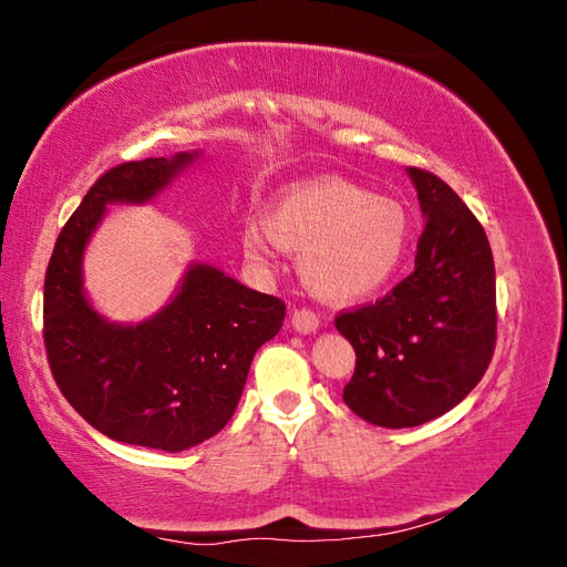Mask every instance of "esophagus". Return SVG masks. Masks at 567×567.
I'll return each instance as SVG.
<instances>
[{"label":"esophagus","instance_id":"34e87169","mask_svg":"<svg viewBox=\"0 0 567 567\" xmlns=\"http://www.w3.org/2000/svg\"><path fill=\"white\" fill-rule=\"evenodd\" d=\"M290 326L298 333H315L319 329V317L312 310H296L290 315Z\"/></svg>","mask_w":567,"mask_h":567}]
</instances>
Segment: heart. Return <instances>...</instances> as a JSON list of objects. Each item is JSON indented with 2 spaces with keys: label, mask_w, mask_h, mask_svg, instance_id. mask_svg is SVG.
<instances>
[{
  "label": "heart",
  "mask_w": 567,
  "mask_h": 567,
  "mask_svg": "<svg viewBox=\"0 0 567 567\" xmlns=\"http://www.w3.org/2000/svg\"><path fill=\"white\" fill-rule=\"evenodd\" d=\"M409 241L402 203L331 175L284 188L265 221L248 219L241 229V248L260 269L274 267L279 248L300 252L302 284L326 302H352L383 288Z\"/></svg>",
  "instance_id": "b5f03b06"
}]
</instances>
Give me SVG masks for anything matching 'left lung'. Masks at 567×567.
I'll list each match as a JSON object with an SVG mask.
<instances>
[{"instance_id": "left-lung-1", "label": "left lung", "mask_w": 567, "mask_h": 567, "mask_svg": "<svg viewBox=\"0 0 567 567\" xmlns=\"http://www.w3.org/2000/svg\"><path fill=\"white\" fill-rule=\"evenodd\" d=\"M425 227L414 271L390 293L336 317L357 354L342 400L381 427L447 414L483 379L496 340L494 260L487 234L452 188L409 167Z\"/></svg>"}]
</instances>
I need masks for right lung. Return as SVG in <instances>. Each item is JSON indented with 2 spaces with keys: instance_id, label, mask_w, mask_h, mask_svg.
<instances>
[{
  "instance_id": "add662e5",
  "label": "right lung",
  "mask_w": 567,
  "mask_h": 567,
  "mask_svg": "<svg viewBox=\"0 0 567 567\" xmlns=\"http://www.w3.org/2000/svg\"><path fill=\"white\" fill-rule=\"evenodd\" d=\"M200 156L123 163L101 175L65 221L44 277V348L63 398L99 433L184 452L217 435L241 400L255 352L279 333L286 305L192 262L175 298L140 323L99 315L82 257L113 203H148Z\"/></svg>"
}]
</instances>
